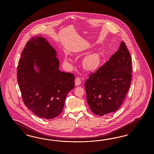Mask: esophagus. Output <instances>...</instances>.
I'll return each instance as SVG.
<instances>
[{"label":"esophagus","mask_w":154,"mask_h":154,"mask_svg":"<svg viewBox=\"0 0 154 154\" xmlns=\"http://www.w3.org/2000/svg\"><path fill=\"white\" fill-rule=\"evenodd\" d=\"M81 84V79L79 77H77L75 79V85L76 86H79L80 84Z\"/></svg>","instance_id":"esophagus-1"}]
</instances>
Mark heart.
I'll return each instance as SVG.
<instances>
[{
	"label": "heart",
	"instance_id": "1",
	"mask_svg": "<svg viewBox=\"0 0 154 154\" xmlns=\"http://www.w3.org/2000/svg\"><path fill=\"white\" fill-rule=\"evenodd\" d=\"M65 61L67 63H72V59L69 56L65 57ZM101 61L100 57L98 54H90L84 58L83 64L85 68L88 69H94L97 68Z\"/></svg>",
	"mask_w": 154,
	"mask_h": 154
}]
</instances>
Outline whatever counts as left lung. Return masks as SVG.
Returning a JSON list of instances; mask_svg holds the SVG:
<instances>
[{
    "instance_id": "1",
    "label": "left lung",
    "mask_w": 154,
    "mask_h": 154,
    "mask_svg": "<svg viewBox=\"0 0 154 154\" xmlns=\"http://www.w3.org/2000/svg\"><path fill=\"white\" fill-rule=\"evenodd\" d=\"M131 73V55L121 42L116 53L85 82L87 102L94 114L106 115L120 107L130 87Z\"/></svg>"
}]
</instances>
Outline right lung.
<instances>
[{
  "label": "right lung",
  "mask_w": 154,
  "mask_h": 154,
  "mask_svg": "<svg viewBox=\"0 0 154 154\" xmlns=\"http://www.w3.org/2000/svg\"><path fill=\"white\" fill-rule=\"evenodd\" d=\"M56 50L41 35L30 38L21 54L17 79L25 105L38 116L52 119L63 111L75 75L59 69Z\"/></svg>",
  "instance_id": "obj_1"
}]
</instances>
